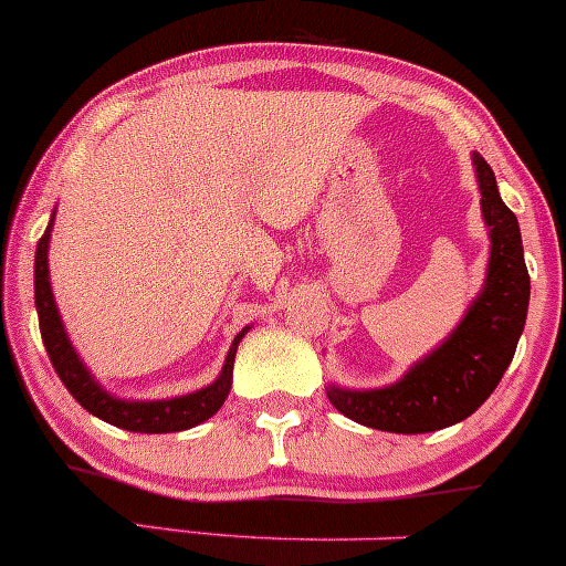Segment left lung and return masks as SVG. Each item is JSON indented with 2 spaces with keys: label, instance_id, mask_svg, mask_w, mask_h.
I'll list each match as a JSON object with an SVG mask.
<instances>
[{
  "label": "left lung",
  "instance_id": "1",
  "mask_svg": "<svg viewBox=\"0 0 566 566\" xmlns=\"http://www.w3.org/2000/svg\"><path fill=\"white\" fill-rule=\"evenodd\" d=\"M482 216L490 227V262L482 293L441 347L416 361L386 389L350 391L328 386L339 413L384 432H436L468 419L504 378L528 312L531 282L521 227L501 199L495 175L473 153Z\"/></svg>",
  "mask_w": 566,
  "mask_h": 566
}]
</instances>
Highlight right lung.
Returning <instances> with one entry per match:
<instances>
[{"label":"right lung","mask_w":566,"mask_h":566,"mask_svg":"<svg viewBox=\"0 0 566 566\" xmlns=\"http://www.w3.org/2000/svg\"><path fill=\"white\" fill-rule=\"evenodd\" d=\"M49 238L51 224L45 227L35 251V306L40 319V336H43L45 353H49L56 375H60V380L65 384V389L76 397V402L82 405L84 410H90L93 416H98V419L108 421V424L123 427V430L130 432H180L188 430V427L202 424L205 419H210V416L224 405L227 394H230L235 350L249 328H243L241 334L235 336L230 353H227L224 369H221L219 378L210 386H205V389L186 394V397L156 399V402L112 397V394L95 384L90 369L84 367L82 358L76 356V350H73L71 339H67L65 334V325H62L60 319V312H56L54 293H51L49 282Z\"/></svg>","instance_id":"obj_1"}]
</instances>
